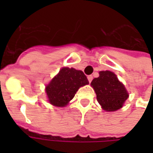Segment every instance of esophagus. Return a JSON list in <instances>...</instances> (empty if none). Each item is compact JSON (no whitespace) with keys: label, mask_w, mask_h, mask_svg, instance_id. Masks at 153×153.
<instances>
[{"label":"esophagus","mask_w":153,"mask_h":153,"mask_svg":"<svg viewBox=\"0 0 153 153\" xmlns=\"http://www.w3.org/2000/svg\"><path fill=\"white\" fill-rule=\"evenodd\" d=\"M93 79V75H88V81H89V83H91V82H92Z\"/></svg>","instance_id":"obj_1"}]
</instances>
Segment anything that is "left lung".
I'll return each mask as SVG.
<instances>
[{
    "label": "left lung",
    "mask_w": 153,
    "mask_h": 153,
    "mask_svg": "<svg viewBox=\"0 0 153 153\" xmlns=\"http://www.w3.org/2000/svg\"><path fill=\"white\" fill-rule=\"evenodd\" d=\"M91 84L95 90L97 102L106 111L120 109L128 98L125 86L111 71H100L99 77L93 79Z\"/></svg>",
    "instance_id": "left-lung-1"
}]
</instances>
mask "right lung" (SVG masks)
Segmentation results:
<instances>
[{
	"mask_svg": "<svg viewBox=\"0 0 153 153\" xmlns=\"http://www.w3.org/2000/svg\"><path fill=\"white\" fill-rule=\"evenodd\" d=\"M88 83V80L83 71L65 67L46 87V92L51 104L65 106L73 99L80 87Z\"/></svg>",
	"mask_w": 153,
	"mask_h": 153,
	"instance_id": "obj_1",
	"label": "right lung"
}]
</instances>
